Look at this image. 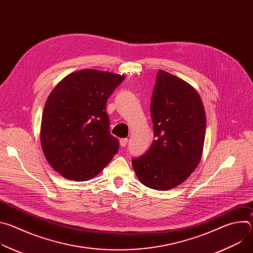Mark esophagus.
I'll return each instance as SVG.
<instances>
[{
  "label": "esophagus",
  "mask_w": 253,
  "mask_h": 253,
  "mask_svg": "<svg viewBox=\"0 0 253 253\" xmlns=\"http://www.w3.org/2000/svg\"><path fill=\"white\" fill-rule=\"evenodd\" d=\"M120 145H121V147H125L126 146V144H127V142H128V139L127 138H122V139H120Z\"/></svg>",
  "instance_id": "esophagus-1"
}]
</instances>
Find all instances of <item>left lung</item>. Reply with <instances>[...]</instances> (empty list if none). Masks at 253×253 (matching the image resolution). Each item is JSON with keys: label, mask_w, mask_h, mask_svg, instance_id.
<instances>
[{"label": "left lung", "mask_w": 253, "mask_h": 253, "mask_svg": "<svg viewBox=\"0 0 253 253\" xmlns=\"http://www.w3.org/2000/svg\"><path fill=\"white\" fill-rule=\"evenodd\" d=\"M150 113L155 139L145 154L132 159V165L142 184L166 191L184 182L201 159L205 110L190 84L159 70Z\"/></svg>", "instance_id": "left-lung-1"}]
</instances>
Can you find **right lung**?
I'll return each instance as SVG.
<instances>
[{
	"instance_id": "right-lung-1",
	"label": "right lung",
	"mask_w": 253,
	"mask_h": 253,
	"mask_svg": "<svg viewBox=\"0 0 253 253\" xmlns=\"http://www.w3.org/2000/svg\"><path fill=\"white\" fill-rule=\"evenodd\" d=\"M125 77L85 69L66 76L50 93L41 122V146L64 178L86 181L99 174L119 149L109 131L107 100Z\"/></svg>"
}]
</instances>
